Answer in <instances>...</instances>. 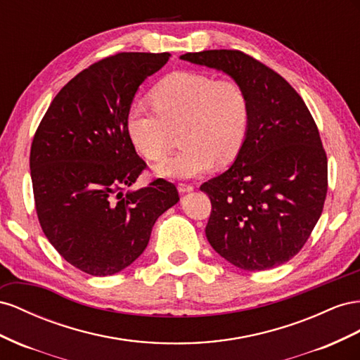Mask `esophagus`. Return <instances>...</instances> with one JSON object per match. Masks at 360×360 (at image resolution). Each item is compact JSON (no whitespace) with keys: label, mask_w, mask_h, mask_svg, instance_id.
<instances>
[{"label":"esophagus","mask_w":360,"mask_h":360,"mask_svg":"<svg viewBox=\"0 0 360 360\" xmlns=\"http://www.w3.org/2000/svg\"><path fill=\"white\" fill-rule=\"evenodd\" d=\"M178 190H179V193H190L194 190V187L190 186V184H179Z\"/></svg>","instance_id":"esophagus-1"}]
</instances>
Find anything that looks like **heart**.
Wrapping results in <instances>:
<instances>
[{"label": "heart", "mask_w": 360, "mask_h": 360, "mask_svg": "<svg viewBox=\"0 0 360 360\" xmlns=\"http://www.w3.org/2000/svg\"><path fill=\"white\" fill-rule=\"evenodd\" d=\"M153 105L132 102L127 129L132 145L148 160L170 148L173 131L184 146L153 166L161 178L188 179L207 173L214 162L238 155L249 129V101L240 84L199 72H176L153 87Z\"/></svg>", "instance_id": "obj_1"}]
</instances>
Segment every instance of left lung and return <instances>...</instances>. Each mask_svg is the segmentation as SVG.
Segmentation results:
<instances>
[{
	"label": "left lung",
	"mask_w": 360,
	"mask_h": 360,
	"mask_svg": "<svg viewBox=\"0 0 360 360\" xmlns=\"http://www.w3.org/2000/svg\"><path fill=\"white\" fill-rule=\"evenodd\" d=\"M224 72L249 101V129L232 166L200 186L212 211L207 238L232 265L270 270L300 252L323 212L327 157L300 95L274 70L233 49L179 57Z\"/></svg>",
	"instance_id": "1"
}]
</instances>
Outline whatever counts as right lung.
Listing matches in <instances>:
<instances>
[{
    "label": "right lung",
    "instance_id": "add662e5",
    "mask_svg": "<svg viewBox=\"0 0 360 360\" xmlns=\"http://www.w3.org/2000/svg\"><path fill=\"white\" fill-rule=\"evenodd\" d=\"M170 54L122 53L72 78L51 102L30 152L39 223L63 258L91 276L127 269L179 200L172 182L136 184L146 167L127 129L139 87Z\"/></svg>",
    "mask_w": 360,
    "mask_h": 360
}]
</instances>
